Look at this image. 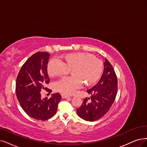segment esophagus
Instances as JSON below:
<instances>
[{
    "label": "esophagus",
    "mask_w": 147,
    "mask_h": 147,
    "mask_svg": "<svg viewBox=\"0 0 147 147\" xmlns=\"http://www.w3.org/2000/svg\"><path fill=\"white\" fill-rule=\"evenodd\" d=\"M61 96H62V98H63V99H66V98H68V97H69V96L68 95L65 94H62Z\"/></svg>",
    "instance_id": "esophagus-1"
}]
</instances>
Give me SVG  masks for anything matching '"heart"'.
Masks as SVG:
<instances>
[{"label":"heart","instance_id":"obj_1","mask_svg":"<svg viewBox=\"0 0 147 147\" xmlns=\"http://www.w3.org/2000/svg\"><path fill=\"white\" fill-rule=\"evenodd\" d=\"M61 61L51 59L47 65V72L51 77L62 76L69 73L72 76L65 77L54 83L55 91L65 94H72L80 88L94 84L100 78L104 63L93 54L74 53L64 54Z\"/></svg>","mask_w":147,"mask_h":147}]
</instances>
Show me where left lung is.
I'll return each mask as SVG.
<instances>
[{
    "label": "left lung",
    "mask_w": 147,
    "mask_h": 147,
    "mask_svg": "<svg viewBox=\"0 0 147 147\" xmlns=\"http://www.w3.org/2000/svg\"><path fill=\"white\" fill-rule=\"evenodd\" d=\"M104 65V73L99 82L87 90L90 97L84 99L82 105L77 109L78 116L86 121H96L106 115L117 93V79L115 69L107 59Z\"/></svg>",
    "instance_id": "8db88e82"
}]
</instances>
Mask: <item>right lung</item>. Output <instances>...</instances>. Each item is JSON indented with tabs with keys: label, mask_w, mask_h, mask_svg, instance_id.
<instances>
[{
	"label": "right lung",
	"mask_w": 147,
	"mask_h": 147,
	"mask_svg": "<svg viewBox=\"0 0 147 147\" xmlns=\"http://www.w3.org/2000/svg\"><path fill=\"white\" fill-rule=\"evenodd\" d=\"M50 54L37 52L22 65L16 79V93L19 104L30 117L36 120L46 121L55 115L61 96L57 93L50 99L42 98L40 91L51 90L45 86L50 82L47 65Z\"/></svg>",
	"instance_id": "right-lung-1"
}]
</instances>
